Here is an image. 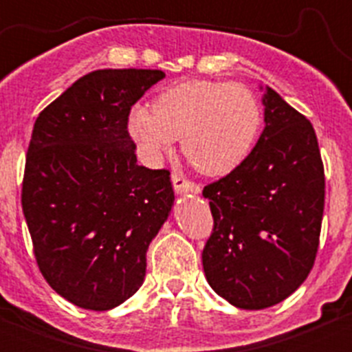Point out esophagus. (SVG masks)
<instances>
[{
    "label": "esophagus",
    "mask_w": 352,
    "mask_h": 352,
    "mask_svg": "<svg viewBox=\"0 0 352 352\" xmlns=\"http://www.w3.org/2000/svg\"><path fill=\"white\" fill-rule=\"evenodd\" d=\"M172 184H173V189L177 190V192H192V194H197L199 190H201V187L197 186V184L190 182L189 179H186L184 175H180V173H173L172 175Z\"/></svg>",
    "instance_id": "obj_1"
}]
</instances>
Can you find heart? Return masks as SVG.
Instances as JSON below:
<instances>
[{
	"label": "heart",
	"instance_id": "heart-1",
	"mask_svg": "<svg viewBox=\"0 0 352 352\" xmlns=\"http://www.w3.org/2000/svg\"><path fill=\"white\" fill-rule=\"evenodd\" d=\"M129 134L146 160L182 138L187 158L206 175H226L247 158L261 129V109L247 87L187 80L165 88L153 110L134 107Z\"/></svg>",
	"mask_w": 352,
	"mask_h": 352
}]
</instances>
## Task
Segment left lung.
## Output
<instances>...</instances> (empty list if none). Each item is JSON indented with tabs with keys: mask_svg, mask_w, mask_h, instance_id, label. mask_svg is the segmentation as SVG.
Here are the masks:
<instances>
[{
	"mask_svg": "<svg viewBox=\"0 0 352 352\" xmlns=\"http://www.w3.org/2000/svg\"><path fill=\"white\" fill-rule=\"evenodd\" d=\"M265 127L233 172L208 184L212 233L202 250L209 286L243 310L281 303L314 267L325 175L310 120L265 88Z\"/></svg>",
	"mask_w": 352,
	"mask_h": 352,
	"instance_id": "1",
	"label": "left lung"
}]
</instances>
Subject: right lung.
<instances>
[{"instance_id":"1","label":"right lung","mask_w":352,"mask_h":352,"mask_svg":"<svg viewBox=\"0 0 352 352\" xmlns=\"http://www.w3.org/2000/svg\"><path fill=\"white\" fill-rule=\"evenodd\" d=\"M160 69H97L38 113L25 162L22 208L38 269L80 308L133 296L146 250L170 214L168 170L138 165L131 107Z\"/></svg>"}]
</instances>
